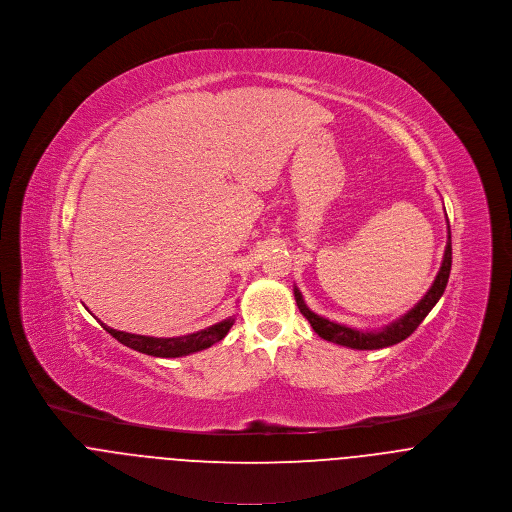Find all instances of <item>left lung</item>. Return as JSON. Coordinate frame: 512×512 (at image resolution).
<instances>
[{
    "label": "left lung",
    "mask_w": 512,
    "mask_h": 512,
    "mask_svg": "<svg viewBox=\"0 0 512 512\" xmlns=\"http://www.w3.org/2000/svg\"><path fill=\"white\" fill-rule=\"evenodd\" d=\"M447 227H449V221H447ZM449 273H451V229L447 235L443 263L439 267V273H437L433 285L425 293V297L415 307L408 310L402 318L390 322L388 326H384L380 330H358V328H350L346 324L332 322L324 316H318L316 312H312L305 305V299L297 287H295V299H297V307L303 312V316L310 322L312 330L320 338L340 344V346L354 348V350H380V348H388V346H394V344L406 340L409 334L423 322V318L429 314V310L435 307L437 301L441 299V295L447 287V281H449Z\"/></svg>",
    "instance_id": "1"
}]
</instances>
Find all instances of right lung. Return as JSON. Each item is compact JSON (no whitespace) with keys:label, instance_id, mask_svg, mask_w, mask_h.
I'll return each instance as SVG.
<instances>
[{"label":"right lung","instance_id":"right-lung-1","mask_svg":"<svg viewBox=\"0 0 512 512\" xmlns=\"http://www.w3.org/2000/svg\"><path fill=\"white\" fill-rule=\"evenodd\" d=\"M233 322H235V318L231 316L213 326H207L204 330H198V332L186 334V336H176V338H154V336L130 334V332L114 330L106 324H103V328L120 344L132 348V350H138L142 354L156 356V358H180V356H188V354L205 350V348L213 346L215 342H219L221 338H225V334L229 332Z\"/></svg>","mask_w":512,"mask_h":512}]
</instances>
